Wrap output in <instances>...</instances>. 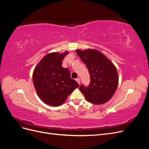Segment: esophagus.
Returning <instances> with one entry per match:
<instances>
[{
	"label": "esophagus",
	"instance_id": "34e87169",
	"mask_svg": "<svg viewBox=\"0 0 149 149\" xmlns=\"http://www.w3.org/2000/svg\"><path fill=\"white\" fill-rule=\"evenodd\" d=\"M76 81H77V83H78L79 84H80V79H79V78H76Z\"/></svg>",
	"mask_w": 149,
	"mask_h": 149
}]
</instances>
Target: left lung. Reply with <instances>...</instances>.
Segmentation results:
<instances>
[{"label":"left lung","mask_w":149,"mask_h":149,"mask_svg":"<svg viewBox=\"0 0 149 149\" xmlns=\"http://www.w3.org/2000/svg\"><path fill=\"white\" fill-rule=\"evenodd\" d=\"M89 72L91 81L88 87L83 84L80 91L89 102L95 104L106 103L113 96L118 86L116 68L103 54L96 49H76Z\"/></svg>","instance_id":"1"}]
</instances>
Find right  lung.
Returning <instances> with one entry per match:
<instances>
[{
  "label": "right lung",
  "mask_w": 149,
  "mask_h": 149,
  "mask_svg": "<svg viewBox=\"0 0 149 149\" xmlns=\"http://www.w3.org/2000/svg\"><path fill=\"white\" fill-rule=\"evenodd\" d=\"M68 53L66 51L47 54L33 71V82L36 91L48 105L61 106L79 86L78 83L71 78L70 70L61 66L63 60Z\"/></svg>",
  "instance_id": "right-lung-1"
}]
</instances>
